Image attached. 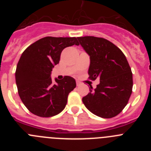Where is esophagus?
<instances>
[{
	"instance_id": "obj_1",
	"label": "esophagus",
	"mask_w": 151,
	"mask_h": 151,
	"mask_svg": "<svg viewBox=\"0 0 151 151\" xmlns=\"http://www.w3.org/2000/svg\"><path fill=\"white\" fill-rule=\"evenodd\" d=\"M80 84H81V83H80V82H78V81H76V85H77V86H78V85H80Z\"/></svg>"
}]
</instances>
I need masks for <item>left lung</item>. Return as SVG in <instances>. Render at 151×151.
I'll list each match as a JSON object with an SVG mask.
<instances>
[{
    "label": "left lung",
    "mask_w": 151,
    "mask_h": 151,
    "mask_svg": "<svg viewBox=\"0 0 151 151\" xmlns=\"http://www.w3.org/2000/svg\"><path fill=\"white\" fill-rule=\"evenodd\" d=\"M79 43L90 56L91 80L100 78L94 90L82 98L88 110L97 116L113 118L127 105L132 92V73L122 50L110 41L94 36L78 37Z\"/></svg>",
    "instance_id": "left-lung-1"
}]
</instances>
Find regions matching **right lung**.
<instances>
[{"mask_svg":"<svg viewBox=\"0 0 151 151\" xmlns=\"http://www.w3.org/2000/svg\"><path fill=\"white\" fill-rule=\"evenodd\" d=\"M78 45L77 38L45 37L29 46L17 63L15 77L21 101L28 110L41 117L57 115L67 104L69 94L76 83L73 78L64 76L52 81L53 67L59 63L62 50Z\"/></svg>","mask_w":151,"mask_h":151,"instance_id":"1","label":"right lung"}]
</instances>
